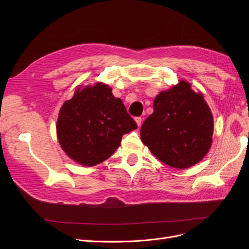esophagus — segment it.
<instances>
[{
	"label": "esophagus",
	"instance_id": "34e87169",
	"mask_svg": "<svg viewBox=\"0 0 249 249\" xmlns=\"http://www.w3.org/2000/svg\"><path fill=\"white\" fill-rule=\"evenodd\" d=\"M135 122H136V124H138V126L141 125V123H142V118L139 116V117H136L135 118Z\"/></svg>",
	"mask_w": 249,
	"mask_h": 249
}]
</instances>
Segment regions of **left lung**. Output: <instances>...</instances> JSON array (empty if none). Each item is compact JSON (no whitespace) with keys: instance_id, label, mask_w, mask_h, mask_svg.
I'll use <instances>...</instances> for the list:
<instances>
[{"instance_id":"8db88e82","label":"left lung","mask_w":249,"mask_h":249,"mask_svg":"<svg viewBox=\"0 0 249 249\" xmlns=\"http://www.w3.org/2000/svg\"><path fill=\"white\" fill-rule=\"evenodd\" d=\"M213 115L201 93L186 81L155 97L154 112L143 123V144L173 168L198 163L212 144Z\"/></svg>"}]
</instances>
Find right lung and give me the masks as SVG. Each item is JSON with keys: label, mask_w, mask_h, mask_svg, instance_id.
I'll use <instances>...</instances> for the list:
<instances>
[{"label": "right lung", "mask_w": 249, "mask_h": 249, "mask_svg": "<svg viewBox=\"0 0 249 249\" xmlns=\"http://www.w3.org/2000/svg\"><path fill=\"white\" fill-rule=\"evenodd\" d=\"M56 127L66 155L84 166H94L114 154L124 135L137 129V124L112 89L96 83L77 88L60 109Z\"/></svg>", "instance_id": "1"}]
</instances>
